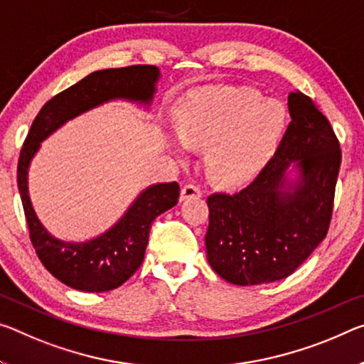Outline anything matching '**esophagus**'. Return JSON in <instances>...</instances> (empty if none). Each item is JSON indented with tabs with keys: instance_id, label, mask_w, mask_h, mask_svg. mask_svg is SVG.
<instances>
[{
	"instance_id": "esophagus-1",
	"label": "esophagus",
	"mask_w": 364,
	"mask_h": 364,
	"mask_svg": "<svg viewBox=\"0 0 364 364\" xmlns=\"http://www.w3.org/2000/svg\"><path fill=\"white\" fill-rule=\"evenodd\" d=\"M200 196H203V189H200L199 184H184L181 188V200L200 198Z\"/></svg>"
}]
</instances>
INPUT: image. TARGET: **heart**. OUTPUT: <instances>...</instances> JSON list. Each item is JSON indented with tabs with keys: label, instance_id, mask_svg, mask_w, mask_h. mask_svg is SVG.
I'll list each match as a JSON object with an SVG mask.
<instances>
[{
	"label": "heart",
	"instance_id": "obj_1",
	"mask_svg": "<svg viewBox=\"0 0 364 364\" xmlns=\"http://www.w3.org/2000/svg\"><path fill=\"white\" fill-rule=\"evenodd\" d=\"M282 103L251 89L217 87L196 92L176 112L184 146L210 149L209 171L217 181L238 184L259 171L285 126Z\"/></svg>",
	"mask_w": 364,
	"mask_h": 364
}]
</instances>
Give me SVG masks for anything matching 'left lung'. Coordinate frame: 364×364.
<instances>
[{"instance_id": "left-lung-1", "label": "left lung", "mask_w": 364, "mask_h": 364, "mask_svg": "<svg viewBox=\"0 0 364 364\" xmlns=\"http://www.w3.org/2000/svg\"><path fill=\"white\" fill-rule=\"evenodd\" d=\"M290 124L274 157L238 193L207 198V261L233 285L285 279L326 238L342 151L328 119L301 92L288 95ZM293 166L299 178L287 180Z\"/></svg>"}]
</instances>
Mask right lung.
<instances>
[{
  "instance_id": "add662e5",
  "label": "right lung",
  "mask_w": 364,
  "mask_h": 364,
  "mask_svg": "<svg viewBox=\"0 0 364 364\" xmlns=\"http://www.w3.org/2000/svg\"><path fill=\"white\" fill-rule=\"evenodd\" d=\"M159 77V68L151 65L103 69L89 74L45 103L21 149L17 186L32 246L45 269L74 290L108 291L132 277L144 261L152 222L178 204L180 184L176 181L152 184L137 196L124 215L105 233L94 240L71 243L51 236L37 218L28 198V165L40 149V142L84 112L114 99L149 105Z\"/></svg>"
}]
</instances>
